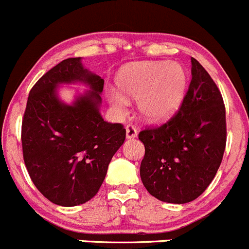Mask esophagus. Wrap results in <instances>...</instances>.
I'll use <instances>...</instances> for the list:
<instances>
[{
  "label": "esophagus",
  "instance_id": "esophagus-1",
  "mask_svg": "<svg viewBox=\"0 0 249 249\" xmlns=\"http://www.w3.org/2000/svg\"><path fill=\"white\" fill-rule=\"evenodd\" d=\"M137 136V129L134 125H126V137L127 139H135Z\"/></svg>",
  "mask_w": 249,
  "mask_h": 249
}]
</instances>
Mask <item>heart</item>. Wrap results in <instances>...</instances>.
Returning <instances> with one entry per match:
<instances>
[{
	"label": "heart",
	"mask_w": 249,
	"mask_h": 249,
	"mask_svg": "<svg viewBox=\"0 0 249 249\" xmlns=\"http://www.w3.org/2000/svg\"><path fill=\"white\" fill-rule=\"evenodd\" d=\"M186 71L180 64L146 62L123 71L119 88L137 106L146 119H168L180 107L186 91ZM108 100L119 113H125L127 100L117 90L108 91Z\"/></svg>",
	"instance_id": "b5f03b06"
}]
</instances>
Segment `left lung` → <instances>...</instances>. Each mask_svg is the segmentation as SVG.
Instances as JSON below:
<instances>
[{
  "label": "left lung",
  "instance_id": "8db88e82",
  "mask_svg": "<svg viewBox=\"0 0 249 249\" xmlns=\"http://www.w3.org/2000/svg\"><path fill=\"white\" fill-rule=\"evenodd\" d=\"M192 79L178 112L139 134L144 144L140 175L157 199L183 204L207 190L226 146L223 96L208 71L191 58Z\"/></svg>",
  "mask_w": 249,
  "mask_h": 249
}]
</instances>
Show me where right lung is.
Returning <instances> with one entry per match:
<instances>
[{
    "label": "right lung",
    "mask_w": 249,
    "mask_h": 249,
    "mask_svg": "<svg viewBox=\"0 0 249 249\" xmlns=\"http://www.w3.org/2000/svg\"><path fill=\"white\" fill-rule=\"evenodd\" d=\"M74 81L91 90L71 106L60 103L56 86ZM103 85L80 57L68 58L41 76L29 93L21 122L24 163L36 189L58 206L90 201L125 141L124 126L105 122L100 113Z\"/></svg>",
    "instance_id": "add662e5"
}]
</instances>
